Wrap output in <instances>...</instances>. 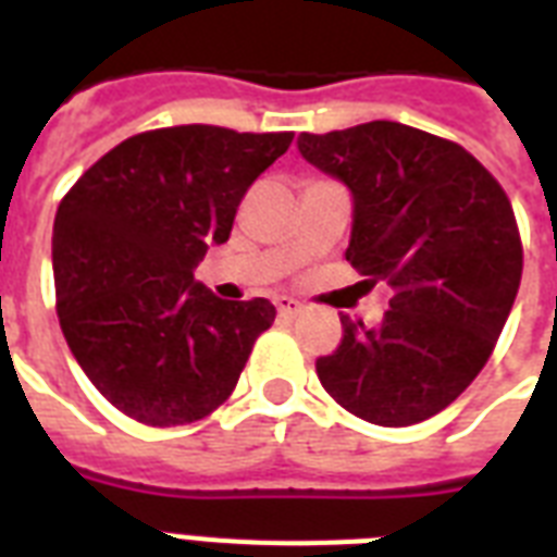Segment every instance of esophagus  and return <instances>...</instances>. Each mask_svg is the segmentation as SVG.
<instances>
[{"label":"esophagus","mask_w":557,"mask_h":557,"mask_svg":"<svg viewBox=\"0 0 557 557\" xmlns=\"http://www.w3.org/2000/svg\"><path fill=\"white\" fill-rule=\"evenodd\" d=\"M274 304H277V312L283 314V318H297V314L304 312V304H300V300H295V297H288V295H280Z\"/></svg>","instance_id":"obj_1"}]
</instances>
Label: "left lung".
I'll list each match as a JSON object with an SVG mask.
<instances>
[{"mask_svg":"<svg viewBox=\"0 0 557 557\" xmlns=\"http://www.w3.org/2000/svg\"><path fill=\"white\" fill-rule=\"evenodd\" d=\"M347 187V260L393 288L379 326L344 323L318 379L381 428L424 422L483 370L518 297L523 248L509 196L459 144L396 121L297 138Z\"/></svg>","mask_w":557,"mask_h":557,"instance_id":"obj_1","label":"left lung"}]
</instances>
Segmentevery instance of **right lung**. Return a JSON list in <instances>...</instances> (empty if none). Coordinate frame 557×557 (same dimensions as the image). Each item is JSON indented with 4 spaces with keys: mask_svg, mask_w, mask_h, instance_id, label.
Listing matches in <instances>:
<instances>
[{
    "mask_svg": "<svg viewBox=\"0 0 557 557\" xmlns=\"http://www.w3.org/2000/svg\"><path fill=\"white\" fill-rule=\"evenodd\" d=\"M292 138L208 124L152 129L109 150L60 201V326L121 413L173 428L213 413L236 387L277 312L265 297L222 300L193 271L210 245L227 243L245 190Z\"/></svg>",
    "mask_w": 557,
    "mask_h": 557,
    "instance_id": "1",
    "label": "right lung"
}]
</instances>
